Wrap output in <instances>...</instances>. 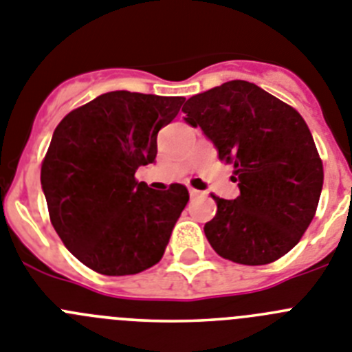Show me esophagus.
Returning a JSON list of instances; mask_svg holds the SVG:
<instances>
[{
	"label": "esophagus",
	"instance_id": "34e87169",
	"mask_svg": "<svg viewBox=\"0 0 352 352\" xmlns=\"http://www.w3.org/2000/svg\"><path fill=\"white\" fill-rule=\"evenodd\" d=\"M189 196H191V198H198V196H204V192L198 191V189L195 188H189Z\"/></svg>",
	"mask_w": 352,
	"mask_h": 352
}]
</instances>
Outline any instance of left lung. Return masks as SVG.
I'll return each instance as SVG.
<instances>
[{
  "label": "left lung",
  "instance_id": "8db88e82",
  "mask_svg": "<svg viewBox=\"0 0 352 352\" xmlns=\"http://www.w3.org/2000/svg\"><path fill=\"white\" fill-rule=\"evenodd\" d=\"M186 122L201 128L221 161L235 166V199L214 196L205 224L212 249L240 265H267L289 252L314 219L322 163L303 117L245 80L189 98Z\"/></svg>",
  "mask_w": 352,
  "mask_h": 352
}]
</instances>
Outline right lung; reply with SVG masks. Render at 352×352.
Wrapping results in <instances>:
<instances>
[{"label": "right lung", "mask_w": 352, "mask_h": 352, "mask_svg": "<svg viewBox=\"0 0 352 352\" xmlns=\"http://www.w3.org/2000/svg\"><path fill=\"white\" fill-rule=\"evenodd\" d=\"M184 98L112 91L58 124L42 163L50 223L72 254L103 275L156 265L189 201L182 184L164 191L135 179L156 161L157 133Z\"/></svg>", "instance_id": "add662e5"}]
</instances>
